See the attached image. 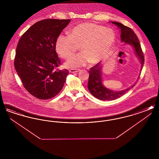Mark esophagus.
<instances>
[{
  "label": "esophagus",
  "instance_id": "1",
  "mask_svg": "<svg viewBox=\"0 0 159 159\" xmlns=\"http://www.w3.org/2000/svg\"><path fill=\"white\" fill-rule=\"evenodd\" d=\"M80 71V70L79 69H71L69 70V72L71 73H77Z\"/></svg>",
  "mask_w": 159,
  "mask_h": 159
}]
</instances>
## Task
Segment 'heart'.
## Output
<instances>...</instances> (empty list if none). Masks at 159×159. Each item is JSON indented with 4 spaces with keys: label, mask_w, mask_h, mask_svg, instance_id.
<instances>
[{
    "label": "heart",
    "mask_w": 159,
    "mask_h": 159,
    "mask_svg": "<svg viewBox=\"0 0 159 159\" xmlns=\"http://www.w3.org/2000/svg\"><path fill=\"white\" fill-rule=\"evenodd\" d=\"M116 40L113 30L92 23L78 24L69 30V35L60 34L55 42V50L61 58L68 60L80 46L82 53L65 64L67 68H78L89 62L92 66L104 61Z\"/></svg>",
    "instance_id": "b5f03b06"
}]
</instances>
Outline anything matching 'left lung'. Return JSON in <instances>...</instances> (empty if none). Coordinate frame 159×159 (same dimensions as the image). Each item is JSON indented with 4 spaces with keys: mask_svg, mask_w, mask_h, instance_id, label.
Listing matches in <instances>:
<instances>
[{
    "mask_svg": "<svg viewBox=\"0 0 159 159\" xmlns=\"http://www.w3.org/2000/svg\"><path fill=\"white\" fill-rule=\"evenodd\" d=\"M110 22L116 25L120 29L121 42L125 43V45H129L133 47L135 55L141 64V72L144 66V55L141 48L139 39L135 33L130 28L123 25L121 23L114 21ZM89 73V76L88 84V89L94 97L102 101H111L119 98L132 88L136 84L135 82L130 87L123 90L113 91L106 88L103 84L102 76V66H100L99 64L95 65L91 68ZM138 79L136 81L138 80Z\"/></svg>",
    "mask_w": 159,
    "mask_h": 159,
    "instance_id": "8db88e82",
    "label": "left lung"
}]
</instances>
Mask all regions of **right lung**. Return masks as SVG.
<instances>
[{"mask_svg":"<svg viewBox=\"0 0 159 159\" xmlns=\"http://www.w3.org/2000/svg\"><path fill=\"white\" fill-rule=\"evenodd\" d=\"M70 22L57 19L38 21L23 34L17 45L16 71L25 89L38 98H52L64 86L68 71L57 69L60 60L55 42Z\"/></svg>","mask_w":159,"mask_h":159,"instance_id":"right-lung-1","label":"right lung"}]
</instances>
